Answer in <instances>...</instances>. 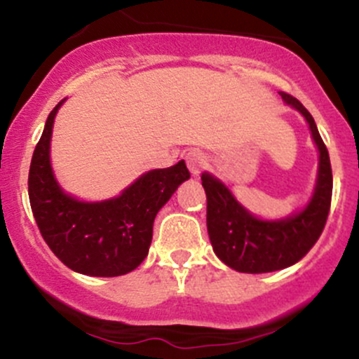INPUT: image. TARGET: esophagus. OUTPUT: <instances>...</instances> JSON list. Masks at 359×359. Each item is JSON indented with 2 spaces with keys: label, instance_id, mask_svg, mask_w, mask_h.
Wrapping results in <instances>:
<instances>
[{
  "label": "esophagus",
  "instance_id": "1",
  "mask_svg": "<svg viewBox=\"0 0 359 359\" xmlns=\"http://www.w3.org/2000/svg\"><path fill=\"white\" fill-rule=\"evenodd\" d=\"M186 163H187V168H189V172L193 173L194 177H198L201 173V170L208 165V159H206L205 153L194 149V151H189V153L186 154Z\"/></svg>",
  "mask_w": 359,
  "mask_h": 359
}]
</instances>
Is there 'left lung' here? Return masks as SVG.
Instances as JSON below:
<instances>
[{
  "label": "left lung",
  "mask_w": 359,
  "mask_h": 359,
  "mask_svg": "<svg viewBox=\"0 0 359 359\" xmlns=\"http://www.w3.org/2000/svg\"><path fill=\"white\" fill-rule=\"evenodd\" d=\"M281 97L302 112L320 149L316 191L304 212L278 222H264L250 215L222 182L208 173L201 175L206 193V227L213 252L224 264L240 273H271L299 262L320 240L330 212L334 177L327 146L311 112L295 97L285 92H281Z\"/></svg>",
  "instance_id": "obj_1"
}]
</instances>
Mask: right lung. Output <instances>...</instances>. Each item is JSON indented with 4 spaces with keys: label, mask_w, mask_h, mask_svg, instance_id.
<instances>
[{
    "label": "right lung",
    "mask_w": 359,
    "mask_h": 359,
    "mask_svg": "<svg viewBox=\"0 0 359 359\" xmlns=\"http://www.w3.org/2000/svg\"><path fill=\"white\" fill-rule=\"evenodd\" d=\"M60 100L48 114L29 168V201L50 250L69 269L112 278L140 266L153 240L154 217L177 187L191 177L186 163L153 170L121 196L83 203L62 193L50 166V139Z\"/></svg>",
    "instance_id": "right-lung-1"
}]
</instances>
